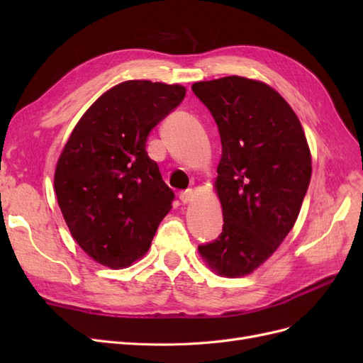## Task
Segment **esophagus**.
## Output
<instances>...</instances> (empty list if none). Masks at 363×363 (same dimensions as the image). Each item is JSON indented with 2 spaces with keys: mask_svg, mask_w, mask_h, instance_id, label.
I'll return each instance as SVG.
<instances>
[{
  "mask_svg": "<svg viewBox=\"0 0 363 363\" xmlns=\"http://www.w3.org/2000/svg\"><path fill=\"white\" fill-rule=\"evenodd\" d=\"M192 196H194V194H192V191H184V192H182L180 194V201L183 203V204H188L191 200H192Z\"/></svg>",
  "mask_w": 363,
  "mask_h": 363,
  "instance_id": "1",
  "label": "esophagus"
}]
</instances>
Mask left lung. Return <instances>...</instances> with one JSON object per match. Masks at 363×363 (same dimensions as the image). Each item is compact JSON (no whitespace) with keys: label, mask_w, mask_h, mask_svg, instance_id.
I'll return each mask as SVG.
<instances>
[{"label":"left lung","mask_w":363,"mask_h":363,"mask_svg":"<svg viewBox=\"0 0 363 363\" xmlns=\"http://www.w3.org/2000/svg\"><path fill=\"white\" fill-rule=\"evenodd\" d=\"M221 138L216 192L223 232L199 245L213 271L240 277L271 257L298 218L312 175L298 118L268 84L223 77L192 84Z\"/></svg>","instance_id":"8db88e82"}]
</instances>
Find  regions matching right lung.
Listing matches in <instances>:
<instances>
[{"mask_svg":"<svg viewBox=\"0 0 363 363\" xmlns=\"http://www.w3.org/2000/svg\"><path fill=\"white\" fill-rule=\"evenodd\" d=\"M184 95L180 84L121 83L89 107L62 151L59 207L77 244L104 267L127 268L144 256L171 211L175 195L145 144Z\"/></svg>","mask_w":363,"mask_h":363,"instance_id":"obj_1","label":"right lung"}]
</instances>
